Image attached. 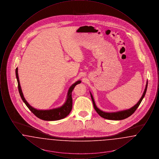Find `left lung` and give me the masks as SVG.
<instances>
[{
    "mask_svg": "<svg viewBox=\"0 0 159 159\" xmlns=\"http://www.w3.org/2000/svg\"><path fill=\"white\" fill-rule=\"evenodd\" d=\"M147 86H148V82H147V84H146V87L145 89L143 95L141 97V98L140 99V100L138 101V102L136 104V105L134 106L133 107H132L131 108L129 109V110H123V111H119V112H116V113H106L104 112L101 110H100L99 108H97V107L96 106V104L95 103L94 99L92 97V95L91 94V97L92 100V102L93 104V107L94 108L95 110V111L97 112V113L99 115L104 118L106 119H108V120H123L125 119L126 118L129 117V116H130L132 114L134 113L135 111H136L137 108L139 107L140 105L142 100L144 98V96L146 93L147 92Z\"/></svg>",
    "mask_w": 159,
    "mask_h": 159,
    "instance_id": "1",
    "label": "left lung"
}]
</instances>
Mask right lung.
Returning a JSON list of instances; mask_svg holds the SVG:
<instances>
[{
    "mask_svg": "<svg viewBox=\"0 0 159 159\" xmlns=\"http://www.w3.org/2000/svg\"><path fill=\"white\" fill-rule=\"evenodd\" d=\"M15 74L16 77L18 82V88L20 95L21 96V98L23 99V102L25 104L27 107L29 108L31 111L34 114L36 117L39 118L40 119L46 120V121H54V120H60L63 118H65L66 116H67L69 113H70L72 106H73V99L71 97V93L77 84L81 83L80 80H79L76 82L74 84H73L71 87L69 88L68 94H67V99L66 100V102L65 104L59 108H54L52 110H39L34 108L27 102V101L25 99L23 96V92L21 91L20 83L19 81L18 75V68H16L15 70Z\"/></svg>",
    "mask_w": 159,
    "mask_h": 159,
    "instance_id": "obj_1",
    "label": "right lung"
}]
</instances>
